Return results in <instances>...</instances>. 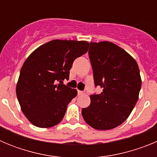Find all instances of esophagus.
<instances>
[{
	"label": "esophagus",
	"instance_id": "esophagus-1",
	"mask_svg": "<svg viewBox=\"0 0 157 157\" xmlns=\"http://www.w3.org/2000/svg\"><path fill=\"white\" fill-rule=\"evenodd\" d=\"M85 94V93L83 92V91H80V90H78V95L80 96V95H83V94Z\"/></svg>",
	"mask_w": 157,
	"mask_h": 157
}]
</instances>
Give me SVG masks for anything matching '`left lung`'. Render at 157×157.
Returning a JSON list of instances; mask_svg holds the SVG:
<instances>
[{"mask_svg": "<svg viewBox=\"0 0 157 157\" xmlns=\"http://www.w3.org/2000/svg\"><path fill=\"white\" fill-rule=\"evenodd\" d=\"M88 53L94 85L102 92L90 96V105L82 109V115L93 128L111 130L127 120L138 101L139 68L132 56L109 41L90 42Z\"/></svg>", "mask_w": 157, "mask_h": 157, "instance_id": "1", "label": "left lung"}]
</instances>
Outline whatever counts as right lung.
Here are the masks:
<instances>
[{"mask_svg":"<svg viewBox=\"0 0 157 157\" xmlns=\"http://www.w3.org/2000/svg\"><path fill=\"white\" fill-rule=\"evenodd\" d=\"M88 48L85 41L53 40L38 47L26 59L16 95L22 112L32 124L47 128L63 120L67 105L77 95V90L63 81L69 78L75 59L86 53Z\"/></svg>","mask_w":157,"mask_h":157,"instance_id":"obj_1","label":"right lung"}]
</instances>
